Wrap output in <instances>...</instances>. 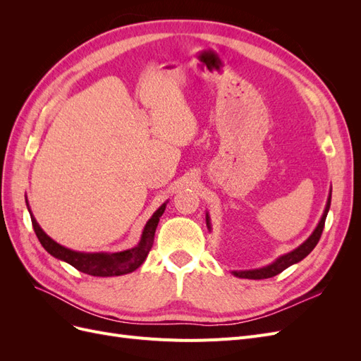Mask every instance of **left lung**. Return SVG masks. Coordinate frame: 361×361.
Wrapping results in <instances>:
<instances>
[{"mask_svg":"<svg viewBox=\"0 0 361 361\" xmlns=\"http://www.w3.org/2000/svg\"><path fill=\"white\" fill-rule=\"evenodd\" d=\"M330 204H331V191L329 195V200H326L325 204V211L322 214L321 221L316 226V228L313 231V233L305 239V241L297 247L295 250H292L290 253H286L280 256L279 259H276L272 264L264 267V268H259V269H247V271H232V274L239 277V279H251V280H260V279H269V277H274L277 274H280L281 271H285L286 268H289L293 264H298L300 260H302L305 256H309L310 251L316 247V244L319 243L322 231H324V224H325V218L326 214L330 211ZM206 226L207 228L211 231V223H209V215L206 214Z\"/></svg>","mask_w":361,"mask_h":361,"instance_id":"obj_1","label":"left lung"}]
</instances>
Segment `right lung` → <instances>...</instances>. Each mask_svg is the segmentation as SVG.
Segmentation results:
<instances>
[{
	"mask_svg": "<svg viewBox=\"0 0 361 361\" xmlns=\"http://www.w3.org/2000/svg\"><path fill=\"white\" fill-rule=\"evenodd\" d=\"M166 206L167 202L162 203L155 211V214L150 216V220L145 226V231L143 235H141L138 245L130 250L118 251V253H81V251H73L71 248L63 247L42 231V227L36 221V218L32 216L30 207L28 211L31 215V223L32 228H35L36 232V236L39 238L43 248H45L51 256L68 262L69 265L84 272V274L94 277H113L129 274V272H133L138 267H141V264L146 260L152 245H154V238L157 226L159 223V216L166 211Z\"/></svg>",
	"mask_w": 361,
	"mask_h": 361,
	"instance_id": "right-lung-1",
	"label": "right lung"
}]
</instances>
